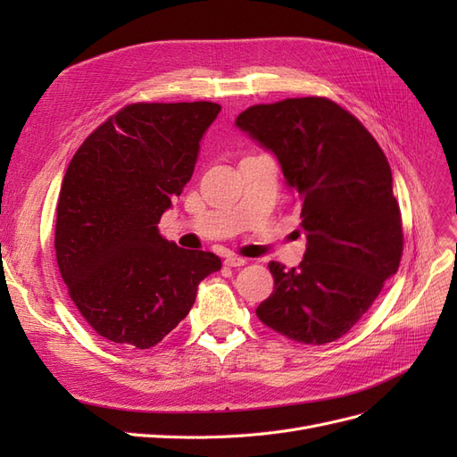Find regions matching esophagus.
Returning a JSON list of instances; mask_svg holds the SVG:
<instances>
[{
    "mask_svg": "<svg viewBox=\"0 0 457 457\" xmlns=\"http://www.w3.org/2000/svg\"><path fill=\"white\" fill-rule=\"evenodd\" d=\"M223 262H225L227 267H244L245 265V259L238 257V255H227Z\"/></svg>",
    "mask_w": 457,
    "mask_h": 457,
    "instance_id": "34e87169",
    "label": "esophagus"
}]
</instances>
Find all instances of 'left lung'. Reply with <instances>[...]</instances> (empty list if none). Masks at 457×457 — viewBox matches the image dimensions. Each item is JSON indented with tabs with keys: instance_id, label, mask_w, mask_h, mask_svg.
<instances>
[{
	"instance_id": "1",
	"label": "left lung",
	"mask_w": 457,
	"mask_h": 457,
	"mask_svg": "<svg viewBox=\"0 0 457 457\" xmlns=\"http://www.w3.org/2000/svg\"><path fill=\"white\" fill-rule=\"evenodd\" d=\"M237 128L270 150L295 192L307 252L270 262L259 320L307 345L339 339L376 301L403 257V220L383 150L351 112L322 96L255 104Z\"/></svg>"
}]
</instances>
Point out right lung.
Listing matches in <instances>:
<instances>
[{
	"mask_svg": "<svg viewBox=\"0 0 457 457\" xmlns=\"http://www.w3.org/2000/svg\"><path fill=\"white\" fill-rule=\"evenodd\" d=\"M215 103H135L110 116L64 173L54 252L68 295L101 337L150 349L220 269L212 252L165 240L158 223L181 196L215 121Z\"/></svg>",
	"mask_w": 457,
	"mask_h": 457,
	"instance_id": "obj_1",
	"label": "right lung"
}]
</instances>
